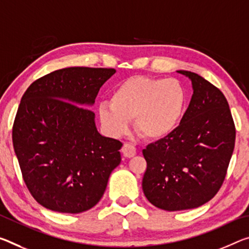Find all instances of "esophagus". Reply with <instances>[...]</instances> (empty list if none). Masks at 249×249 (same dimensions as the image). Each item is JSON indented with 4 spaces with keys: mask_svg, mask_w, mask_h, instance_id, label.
Instances as JSON below:
<instances>
[{
    "mask_svg": "<svg viewBox=\"0 0 249 249\" xmlns=\"http://www.w3.org/2000/svg\"><path fill=\"white\" fill-rule=\"evenodd\" d=\"M122 153H123V155L125 157H127V159H131V157H133L136 154V148L134 147L132 144L125 143L123 145V147H122Z\"/></svg>",
    "mask_w": 249,
    "mask_h": 249,
    "instance_id": "obj_1",
    "label": "esophagus"
}]
</instances>
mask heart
Instances as JSON below:
<instances>
[{
	"mask_svg": "<svg viewBox=\"0 0 249 249\" xmlns=\"http://www.w3.org/2000/svg\"><path fill=\"white\" fill-rule=\"evenodd\" d=\"M186 104L184 86L175 78L135 76L113 90L109 105L100 104L97 115L103 131L114 139L124 135L133 121L141 136L160 141L176 131Z\"/></svg>",
	"mask_w": 249,
	"mask_h": 249,
	"instance_id": "heart-1",
	"label": "heart"
}]
</instances>
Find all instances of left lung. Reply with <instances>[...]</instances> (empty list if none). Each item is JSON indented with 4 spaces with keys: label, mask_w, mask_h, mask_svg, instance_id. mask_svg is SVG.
I'll use <instances>...</instances> for the list:
<instances>
[{
    "label": "left lung",
    "mask_w": 249,
    "mask_h": 249,
    "mask_svg": "<svg viewBox=\"0 0 249 249\" xmlns=\"http://www.w3.org/2000/svg\"><path fill=\"white\" fill-rule=\"evenodd\" d=\"M192 82L193 95L171 136L143 149V192L154 206L175 212L202 206L222 186L235 146V125L220 90L200 75L177 71Z\"/></svg>",
    "instance_id": "8db88e82"
}]
</instances>
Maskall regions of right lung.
I'll use <instances>...</instances> for the list:
<instances>
[{
	"mask_svg": "<svg viewBox=\"0 0 249 249\" xmlns=\"http://www.w3.org/2000/svg\"><path fill=\"white\" fill-rule=\"evenodd\" d=\"M114 69L66 68L38 78L22 96L12 139L23 179L47 210L78 214L103 196L121 163L120 141L102 136L95 103Z\"/></svg>",
	"mask_w": 249,
	"mask_h": 249,
	"instance_id": "right-lung-1",
	"label": "right lung"
}]
</instances>
